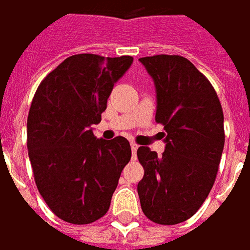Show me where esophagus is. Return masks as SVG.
<instances>
[{
  "mask_svg": "<svg viewBox=\"0 0 250 250\" xmlns=\"http://www.w3.org/2000/svg\"><path fill=\"white\" fill-rule=\"evenodd\" d=\"M130 147H131V152H133V159H135V157H137V149L139 146H138L137 143H134V142H131Z\"/></svg>",
  "mask_w": 250,
  "mask_h": 250,
  "instance_id": "obj_1",
  "label": "esophagus"
}]
</instances>
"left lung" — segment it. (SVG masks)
<instances>
[{
	"label": "left lung",
	"mask_w": 250,
	"mask_h": 250,
	"mask_svg": "<svg viewBox=\"0 0 250 250\" xmlns=\"http://www.w3.org/2000/svg\"><path fill=\"white\" fill-rule=\"evenodd\" d=\"M156 87V123L167 131L163 156L142 146L145 175L138 183L142 210L152 222L191 218L214 185L225 146L223 111L209 80L181 55L139 59Z\"/></svg>",
	"instance_id": "left-lung-1"
}]
</instances>
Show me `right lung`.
Wrapping results in <instances>:
<instances>
[{
    "mask_svg": "<svg viewBox=\"0 0 250 250\" xmlns=\"http://www.w3.org/2000/svg\"><path fill=\"white\" fill-rule=\"evenodd\" d=\"M133 58L77 54L51 71L36 90L27 120V147L41 196L54 214L73 225L108 211L124 167L126 138L97 139L107 99Z\"/></svg>",
    "mask_w": 250,
    "mask_h": 250,
    "instance_id": "add662e5",
    "label": "right lung"
}]
</instances>
